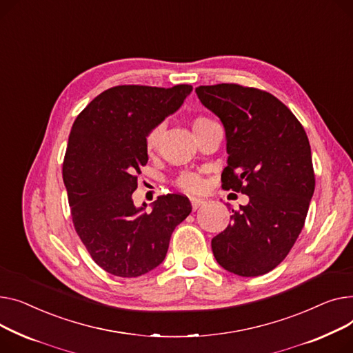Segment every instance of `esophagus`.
Here are the masks:
<instances>
[{
    "label": "esophagus",
    "instance_id": "esophagus-1",
    "mask_svg": "<svg viewBox=\"0 0 353 353\" xmlns=\"http://www.w3.org/2000/svg\"><path fill=\"white\" fill-rule=\"evenodd\" d=\"M205 203V201L203 199H201V198H195V196H192L191 198V205H192V210H198L199 206H202Z\"/></svg>",
    "mask_w": 353,
    "mask_h": 353
}]
</instances>
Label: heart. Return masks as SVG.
<instances>
[{
	"mask_svg": "<svg viewBox=\"0 0 353 353\" xmlns=\"http://www.w3.org/2000/svg\"><path fill=\"white\" fill-rule=\"evenodd\" d=\"M212 122L211 119L205 118V117H195L192 119V128L194 131L206 125V123ZM162 135V125H155L154 128L150 130V132L145 137V150L151 155L157 151L158 145H159V139ZM176 186L186 192H198L202 190L203 186V179L195 174V172H183L178 176L176 179Z\"/></svg>",
	"mask_w": 353,
	"mask_h": 353,
	"instance_id": "b5f03b06",
	"label": "heart"
}]
</instances>
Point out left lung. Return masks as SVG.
Here are the masks:
<instances>
[{
    "label": "left lung",
    "mask_w": 353,
    "mask_h": 353,
    "mask_svg": "<svg viewBox=\"0 0 353 353\" xmlns=\"http://www.w3.org/2000/svg\"><path fill=\"white\" fill-rule=\"evenodd\" d=\"M195 92L225 127L230 157L222 188L250 196L212 239L214 256L239 276L268 274L292 250L315 191L306 132L291 110L266 91L216 84Z\"/></svg>",
    "instance_id": "8db88e82"
}]
</instances>
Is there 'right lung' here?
<instances>
[{"label": "right lung", "mask_w": 353, "mask_h": 353, "mask_svg": "<svg viewBox=\"0 0 353 353\" xmlns=\"http://www.w3.org/2000/svg\"><path fill=\"white\" fill-rule=\"evenodd\" d=\"M192 91L118 85L95 97L74 121L62 163L74 228L103 271L137 278L167 255L175 230L191 214L179 194L158 196L151 214L137 208V174L147 165L145 137L174 114Z\"/></svg>", "instance_id": "1"}]
</instances>
